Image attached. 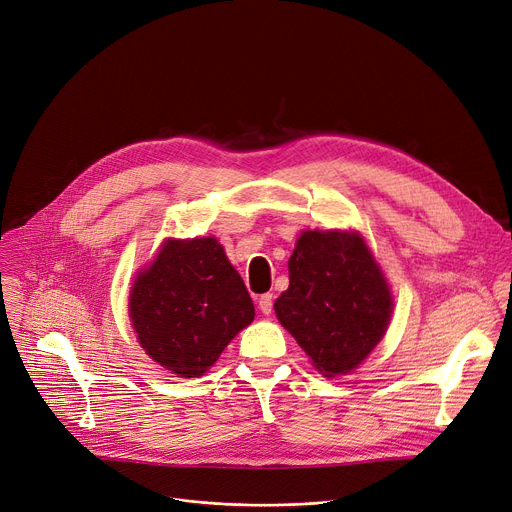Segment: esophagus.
I'll use <instances>...</instances> for the list:
<instances>
[{"label":"esophagus","instance_id":"esophagus-1","mask_svg":"<svg viewBox=\"0 0 512 512\" xmlns=\"http://www.w3.org/2000/svg\"><path fill=\"white\" fill-rule=\"evenodd\" d=\"M259 310H261L265 316L271 314V310H273V294H263V296L259 298Z\"/></svg>","mask_w":512,"mask_h":512}]
</instances>
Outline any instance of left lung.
<instances>
[{
    "mask_svg": "<svg viewBox=\"0 0 512 512\" xmlns=\"http://www.w3.org/2000/svg\"><path fill=\"white\" fill-rule=\"evenodd\" d=\"M290 288L273 308L324 378L351 371L388 331L392 294L357 232L304 230L288 261Z\"/></svg>",
    "mask_w": 512,
    "mask_h": 512,
    "instance_id": "1",
    "label": "left lung"
}]
</instances>
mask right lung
Masks as SVG:
<instances>
[{"label":"right lung","mask_w":512,"mask_h":512,"mask_svg":"<svg viewBox=\"0 0 512 512\" xmlns=\"http://www.w3.org/2000/svg\"><path fill=\"white\" fill-rule=\"evenodd\" d=\"M128 312L138 343L179 378H200L253 322L255 306L214 237L163 243L136 275Z\"/></svg>","instance_id":"obj_1"}]
</instances>
